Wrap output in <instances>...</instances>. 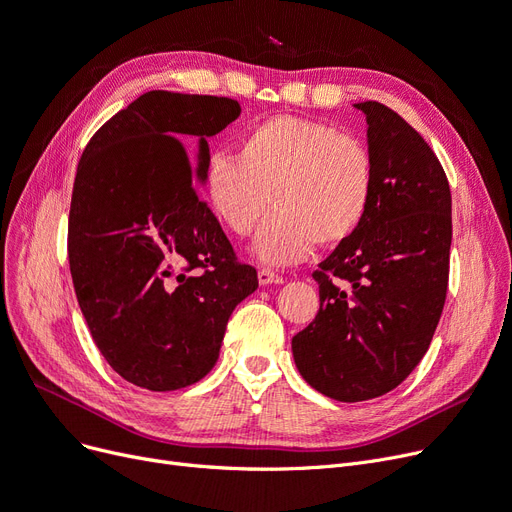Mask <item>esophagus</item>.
I'll list each match as a JSON object with an SVG mask.
<instances>
[{"mask_svg": "<svg viewBox=\"0 0 512 512\" xmlns=\"http://www.w3.org/2000/svg\"><path fill=\"white\" fill-rule=\"evenodd\" d=\"M257 280H259L261 287H266V285H282V282H285V278H282L280 274H274L272 270H259L257 272Z\"/></svg>", "mask_w": 512, "mask_h": 512, "instance_id": "esophagus-1", "label": "esophagus"}]
</instances>
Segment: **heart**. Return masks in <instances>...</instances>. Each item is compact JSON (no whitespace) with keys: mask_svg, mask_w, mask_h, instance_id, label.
<instances>
[{"mask_svg":"<svg viewBox=\"0 0 512 512\" xmlns=\"http://www.w3.org/2000/svg\"><path fill=\"white\" fill-rule=\"evenodd\" d=\"M202 185L208 208L236 236H249L272 202L253 251L270 266H289L316 242L333 246L361 227L375 166L361 139L331 124L274 116L246 128L238 151H213Z\"/></svg>","mask_w":512,"mask_h":512,"instance_id":"heart-1","label":"heart"}]
</instances>
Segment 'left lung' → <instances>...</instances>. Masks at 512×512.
Here are the masks:
<instances>
[{
    "label": "left lung",
    "mask_w": 512,
    "mask_h": 512,
    "mask_svg": "<svg viewBox=\"0 0 512 512\" xmlns=\"http://www.w3.org/2000/svg\"><path fill=\"white\" fill-rule=\"evenodd\" d=\"M354 107L367 120L373 200L314 272L320 310L291 342L301 377L342 403L382 396L418 367L445 306L451 246V192L434 151L390 107Z\"/></svg>",
    "instance_id": "obj_1"
}]
</instances>
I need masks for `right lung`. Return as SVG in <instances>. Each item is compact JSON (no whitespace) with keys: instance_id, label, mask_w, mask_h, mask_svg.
<instances>
[{"instance_id":"right-lung-1","label":"right lung","mask_w":512,"mask_h":512,"mask_svg":"<svg viewBox=\"0 0 512 512\" xmlns=\"http://www.w3.org/2000/svg\"><path fill=\"white\" fill-rule=\"evenodd\" d=\"M238 116L234 99L149 90L94 132L78 164L75 295L109 367L139 388L200 382L234 308L259 285L194 187H204L206 139Z\"/></svg>"}]
</instances>
